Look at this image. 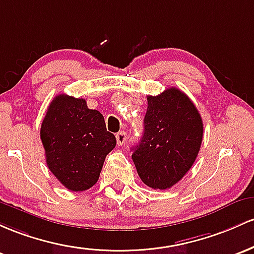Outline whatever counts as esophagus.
<instances>
[{
  "label": "esophagus",
  "mask_w": 254,
  "mask_h": 254,
  "mask_svg": "<svg viewBox=\"0 0 254 254\" xmlns=\"http://www.w3.org/2000/svg\"><path fill=\"white\" fill-rule=\"evenodd\" d=\"M127 139V133L125 130H120L119 133H116V140H118V145H124L125 141Z\"/></svg>",
  "instance_id": "34e87169"
}]
</instances>
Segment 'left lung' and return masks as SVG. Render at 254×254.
Wrapping results in <instances>:
<instances>
[{
    "instance_id": "1",
    "label": "left lung",
    "mask_w": 254,
    "mask_h": 254,
    "mask_svg": "<svg viewBox=\"0 0 254 254\" xmlns=\"http://www.w3.org/2000/svg\"><path fill=\"white\" fill-rule=\"evenodd\" d=\"M203 140V120L193 102L175 87L147 96L144 134L132 147L139 178L153 190L178 184L194 163Z\"/></svg>"
}]
</instances>
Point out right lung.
<instances>
[{"label": "right lung", "mask_w": 254, "mask_h": 254, "mask_svg": "<svg viewBox=\"0 0 254 254\" xmlns=\"http://www.w3.org/2000/svg\"><path fill=\"white\" fill-rule=\"evenodd\" d=\"M41 139L48 168L73 192L89 190L98 181L104 159L116 145L103 115L89 109L85 99L67 95L56 96L50 103Z\"/></svg>", "instance_id": "1"}]
</instances>
